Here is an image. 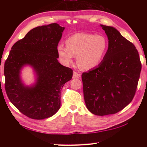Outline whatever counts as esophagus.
I'll return each mask as SVG.
<instances>
[{"label":"esophagus","instance_id":"obj_1","mask_svg":"<svg viewBox=\"0 0 147 147\" xmlns=\"http://www.w3.org/2000/svg\"><path fill=\"white\" fill-rule=\"evenodd\" d=\"M80 77V74L78 73H77V72H75V71L73 72V79L79 78Z\"/></svg>","mask_w":147,"mask_h":147}]
</instances>
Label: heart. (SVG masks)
Here are the masks:
<instances>
[{
	"mask_svg": "<svg viewBox=\"0 0 147 147\" xmlns=\"http://www.w3.org/2000/svg\"><path fill=\"white\" fill-rule=\"evenodd\" d=\"M66 46L59 44L57 52L59 59L65 65L73 62L77 56V62L82 69L89 70L100 64L107 51V40L103 35L80 33L66 40Z\"/></svg>",
	"mask_w": 147,
	"mask_h": 147,
	"instance_id": "obj_1",
	"label": "heart"
}]
</instances>
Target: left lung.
I'll return each instance as SVG.
<instances>
[{
	"label": "left lung",
	"mask_w": 147,
	"mask_h": 147,
	"mask_svg": "<svg viewBox=\"0 0 147 147\" xmlns=\"http://www.w3.org/2000/svg\"><path fill=\"white\" fill-rule=\"evenodd\" d=\"M109 40L98 67L82 75L85 104L96 115L115 114L135 96L142 64L135 46L112 26L100 24Z\"/></svg>",
	"instance_id": "8db88e82"
}]
</instances>
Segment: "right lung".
<instances>
[{
    "mask_svg": "<svg viewBox=\"0 0 147 147\" xmlns=\"http://www.w3.org/2000/svg\"><path fill=\"white\" fill-rule=\"evenodd\" d=\"M65 29L57 23L35 28L12 47L4 64L5 88L9 100L33 119L54 115L61 107V92L73 76L71 69L59 63L58 43ZM32 68L35 82L26 85L21 76Z\"/></svg>",
    "mask_w": 147,
    "mask_h": 147,
    "instance_id": "1",
    "label": "right lung"
}]
</instances>
